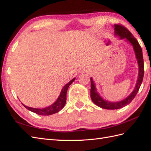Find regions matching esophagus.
I'll return each mask as SVG.
<instances>
[{
	"label": "esophagus",
	"mask_w": 151,
	"mask_h": 151,
	"mask_svg": "<svg viewBox=\"0 0 151 151\" xmlns=\"http://www.w3.org/2000/svg\"><path fill=\"white\" fill-rule=\"evenodd\" d=\"M84 71H85V72H88L87 70H84Z\"/></svg>",
	"instance_id": "34e87169"
}]
</instances>
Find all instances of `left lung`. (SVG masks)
Segmentation results:
<instances>
[{"instance_id":"1","label":"left lung","mask_w":151,"mask_h":151,"mask_svg":"<svg viewBox=\"0 0 151 151\" xmlns=\"http://www.w3.org/2000/svg\"><path fill=\"white\" fill-rule=\"evenodd\" d=\"M114 29H115V33L116 36L120 37V39H125L127 42H130V43L133 46L134 52L135 54V57L137 60L139 65V76L138 79L137 81V84L135 87L134 91L132 93L128 96L118 102H111L106 101L101 97L98 92L96 88L95 84L94 83L92 77H91V98L93 102L96 104L99 107H101L106 109H117L121 108L124 107L129 104L137 93L139 90L140 87L143 81L144 68V60L142 55V51L140 46L139 42H137L134 36L132 35L130 32L124 26L120 24H115L114 25Z\"/></svg>"}]
</instances>
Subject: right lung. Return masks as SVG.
I'll list each match as a JSON object with an SVG mask.
<instances>
[{"instance_id": "1", "label": "right lung", "mask_w": 151, "mask_h": 151, "mask_svg": "<svg viewBox=\"0 0 151 151\" xmlns=\"http://www.w3.org/2000/svg\"><path fill=\"white\" fill-rule=\"evenodd\" d=\"M76 78L72 79L69 83H68L65 86H63V88H62L61 93L60 96H59L58 99H57V101L55 102L53 104H52L50 106L47 107V108H31L25 106L24 104H22V105L26 108L28 109V110L34 112L38 115H44V116H48L50 115H53L54 113H56L58 112L59 111H60L61 109L64 107L65 103H66V100H67V91L68 88L69 86L74 81Z\"/></svg>"}]
</instances>
